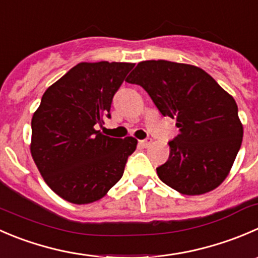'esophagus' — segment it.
<instances>
[{"instance_id":"1","label":"esophagus","mask_w":258,"mask_h":258,"mask_svg":"<svg viewBox=\"0 0 258 258\" xmlns=\"http://www.w3.org/2000/svg\"><path fill=\"white\" fill-rule=\"evenodd\" d=\"M151 142H152L151 139H145V140H141V141H139V144L141 145L142 147H145V149H146V147H149L150 145H151Z\"/></svg>"}]
</instances>
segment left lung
Returning <instances> with one entry per match:
<instances>
[{"mask_svg": "<svg viewBox=\"0 0 258 258\" xmlns=\"http://www.w3.org/2000/svg\"><path fill=\"white\" fill-rule=\"evenodd\" d=\"M151 97L160 113L176 119L169 160L160 180L185 196H201L223 182L243 137L236 101L198 67L167 60L137 64L128 78Z\"/></svg>", "mask_w": 258, "mask_h": 258, "instance_id": "1", "label": "left lung"}]
</instances>
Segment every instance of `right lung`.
<instances>
[{
	"label": "right lung",
	"mask_w": 258,
	"mask_h": 258,
	"mask_svg": "<svg viewBox=\"0 0 258 258\" xmlns=\"http://www.w3.org/2000/svg\"><path fill=\"white\" fill-rule=\"evenodd\" d=\"M132 62H79L45 91L31 119V156L50 189L74 204L99 201L122 177L137 140L94 128Z\"/></svg>",
	"instance_id": "add662e5"
}]
</instances>
